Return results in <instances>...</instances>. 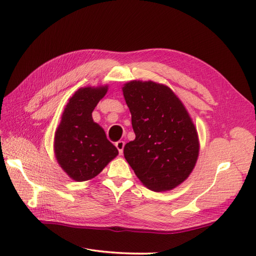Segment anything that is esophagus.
Returning a JSON list of instances; mask_svg holds the SVG:
<instances>
[{
    "instance_id": "1",
    "label": "esophagus",
    "mask_w": 256,
    "mask_h": 256,
    "mask_svg": "<svg viewBox=\"0 0 256 256\" xmlns=\"http://www.w3.org/2000/svg\"><path fill=\"white\" fill-rule=\"evenodd\" d=\"M115 146H116V148L118 150L120 154H122V152H124V146H125V142H124V141H118V142H116V143H115Z\"/></svg>"
}]
</instances>
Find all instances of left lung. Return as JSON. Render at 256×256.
Returning a JSON list of instances; mask_svg holds the SVG:
<instances>
[{"label":"left lung","mask_w":256,"mask_h":256,"mask_svg":"<svg viewBox=\"0 0 256 256\" xmlns=\"http://www.w3.org/2000/svg\"><path fill=\"white\" fill-rule=\"evenodd\" d=\"M122 94L136 134L124 156L145 187L174 189L189 177L200 152L188 111L171 88L152 81H130Z\"/></svg>","instance_id":"1"}]
</instances>
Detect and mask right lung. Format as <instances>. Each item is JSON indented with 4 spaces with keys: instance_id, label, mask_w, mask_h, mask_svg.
<instances>
[{
    "instance_id": "right-lung-1",
    "label": "right lung",
    "mask_w": 256,
    "mask_h": 256,
    "mask_svg": "<svg viewBox=\"0 0 256 256\" xmlns=\"http://www.w3.org/2000/svg\"><path fill=\"white\" fill-rule=\"evenodd\" d=\"M108 86L82 88L65 108L54 136V152L60 168L76 182L92 180L118 154L92 113Z\"/></svg>"
}]
</instances>
